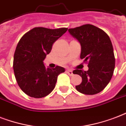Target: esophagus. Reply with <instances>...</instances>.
I'll use <instances>...</instances> for the list:
<instances>
[{
    "label": "esophagus",
    "mask_w": 126,
    "mask_h": 126,
    "mask_svg": "<svg viewBox=\"0 0 126 126\" xmlns=\"http://www.w3.org/2000/svg\"><path fill=\"white\" fill-rule=\"evenodd\" d=\"M66 73L69 75V76H72L73 75H74V74H73V72H72V70H66Z\"/></svg>",
    "instance_id": "34e87169"
}]
</instances>
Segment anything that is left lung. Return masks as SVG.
Listing matches in <instances>:
<instances>
[{"mask_svg": "<svg viewBox=\"0 0 126 126\" xmlns=\"http://www.w3.org/2000/svg\"><path fill=\"white\" fill-rule=\"evenodd\" d=\"M68 32L80 43V58L88 63L87 71L74 70V74L82 78L76 88L83 94H97L109 84L114 70L115 57L110 37L103 30L91 24L71 28Z\"/></svg>", "mask_w": 126, "mask_h": 126, "instance_id": "1", "label": "left lung"}]
</instances>
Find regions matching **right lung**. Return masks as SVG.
<instances>
[{
  "label": "right lung",
  "instance_id": "1",
  "mask_svg": "<svg viewBox=\"0 0 126 126\" xmlns=\"http://www.w3.org/2000/svg\"><path fill=\"white\" fill-rule=\"evenodd\" d=\"M67 30L34 28L19 40L14 55V72L17 84L28 96L39 98L48 95L55 87L58 75L65 72L61 66L46 68L43 60Z\"/></svg>",
  "mask_w": 126,
  "mask_h": 126
}]
</instances>
